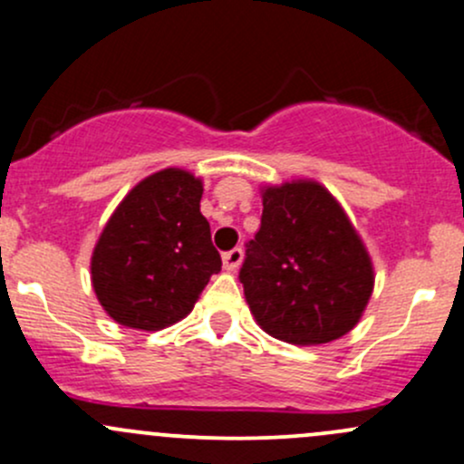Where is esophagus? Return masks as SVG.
I'll use <instances>...</instances> for the list:
<instances>
[{
    "instance_id": "1",
    "label": "esophagus",
    "mask_w": 464,
    "mask_h": 464,
    "mask_svg": "<svg viewBox=\"0 0 464 464\" xmlns=\"http://www.w3.org/2000/svg\"><path fill=\"white\" fill-rule=\"evenodd\" d=\"M242 256H245V253H242V248H240V246H236V248H231V251L222 253L224 269H227V271H236L237 266H240Z\"/></svg>"
}]
</instances>
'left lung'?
Listing matches in <instances>:
<instances>
[{"mask_svg": "<svg viewBox=\"0 0 464 464\" xmlns=\"http://www.w3.org/2000/svg\"><path fill=\"white\" fill-rule=\"evenodd\" d=\"M262 207L240 269L257 324L302 347L343 338L373 291L372 257L347 213L314 179L266 187Z\"/></svg>", "mask_w": 464, "mask_h": 464, "instance_id": "1", "label": "left lung"}]
</instances>
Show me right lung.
Returning <instances> with one entry per match:
<instances>
[{
  "mask_svg": "<svg viewBox=\"0 0 464 464\" xmlns=\"http://www.w3.org/2000/svg\"><path fill=\"white\" fill-rule=\"evenodd\" d=\"M202 191L188 170L164 169L115 208L91 257L92 289L115 322L142 331L175 324L222 269L199 213Z\"/></svg>",
  "mask_w": 464,
  "mask_h": 464,
  "instance_id": "obj_1",
  "label": "right lung"
}]
</instances>
